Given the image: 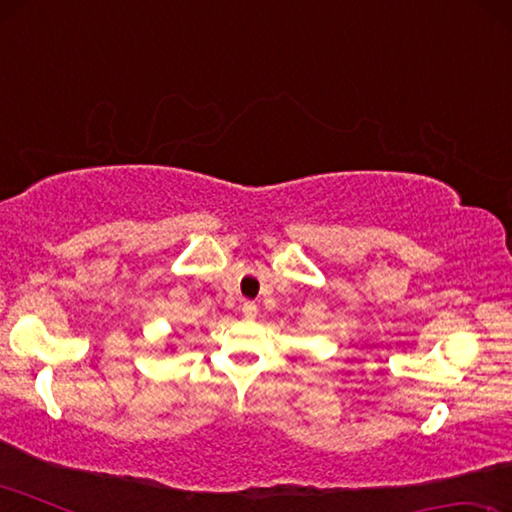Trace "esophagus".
Masks as SVG:
<instances>
[{"label": "esophagus", "mask_w": 512, "mask_h": 512, "mask_svg": "<svg viewBox=\"0 0 512 512\" xmlns=\"http://www.w3.org/2000/svg\"><path fill=\"white\" fill-rule=\"evenodd\" d=\"M257 311H259V307L255 305V302H244V305H241V314H244L246 318H255Z\"/></svg>", "instance_id": "obj_1"}]
</instances>
